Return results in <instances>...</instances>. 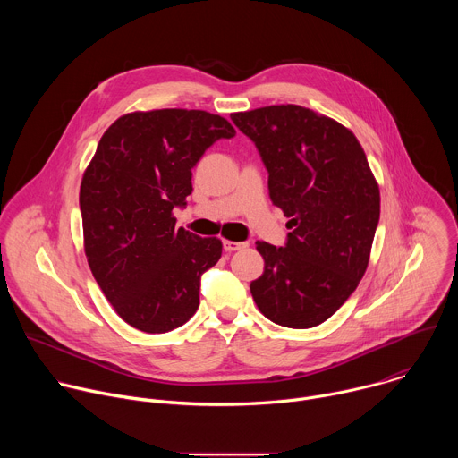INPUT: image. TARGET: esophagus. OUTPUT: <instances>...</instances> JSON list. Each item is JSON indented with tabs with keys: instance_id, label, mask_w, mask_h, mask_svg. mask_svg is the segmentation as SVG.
Segmentation results:
<instances>
[{
	"instance_id": "34e87169",
	"label": "esophagus",
	"mask_w": 458,
	"mask_h": 458,
	"mask_svg": "<svg viewBox=\"0 0 458 458\" xmlns=\"http://www.w3.org/2000/svg\"><path fill=\"white\" fill-rule=\"evenodd\" d=\"M246 246H248V242H235V241H228V239L223 241V248L226 251H237V250H242Z\"/></svg>"
}]
</instances>
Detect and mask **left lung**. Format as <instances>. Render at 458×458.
Instances as JSON below:
<instances>
[{"mask_svg":"<svg viewBox=\"0 0 458 458\" xmlns=\"http://www.w3.org/2000/svg\"><path fill=\"white\" fill-rule=\"evenodd\" d=\"M268 170L270 199L288 221L284 246L257 241L265 272L251 297L267 318L311 328L355 292L380 217L378 184L352 130L299 105L230 115Z\"/></svg>","mask_w":458,"mask_h":458,"instance_id":"left-lung-1","label":"left lung"}]
</instances>
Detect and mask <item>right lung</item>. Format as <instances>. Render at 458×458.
<instances>
[{"mask_svg":"<svg viewBox=\"0 0 458 458\" xmlns=\"http://www.w3.org/2000/svg\"><path fill=\"white\" fill-rule=\"evenodd\" d=\"M235 128L205 110L132 112L114 121L80 190L85 253L117 315L166 334L199 308L201 276L221 259L217 237L175 228L191 193V168Z\"/></svg>","mask_w":458,"mask_h":458,"instance_id":"add662e5","label":"right lung"}]
</instances>
